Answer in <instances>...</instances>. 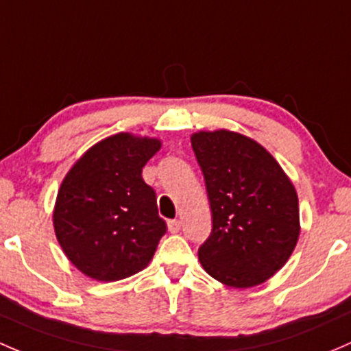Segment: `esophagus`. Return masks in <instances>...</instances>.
<instances>
[{
	"label": "esophagus",
	"mask_w": 351,
	"mask_h": 351,
	"mask_svg": "<svg viewBox=\"0 0 351 351\" xmlns=\"http://www.w3.org/2000/svg\"><path fill=\"white\" fill-rule=\"evenodd\" d=\"M167 228L171 233H179L180 231V221H177V219H171V221H167Z\"/></svg>",
	"instance_id": "34e87169"
}]
</instances>
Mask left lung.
<instances>
[{"mask_svg": "<svg viewBox=\"0 0 351 351\" xmlns=\"http://www.w3.org/2000/svg\"><path fill=\"white\" fill-rule=\"evenodd\" d=\"M213 230L201 245L202 269L218 282L248 289L280 270L298 245L299 201L279 162L258 142L231 130L191 135Z\"/></svg>", "mask_w": 351, "mask_h": 351, "instance_id": "obj_1", "label": "left lung"}]
</instances>
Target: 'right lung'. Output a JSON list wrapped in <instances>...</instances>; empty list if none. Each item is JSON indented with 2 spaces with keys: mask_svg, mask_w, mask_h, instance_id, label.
Instances as JSON below:
<instances>
[{
  "mask_svg": "<svg viewBox=\"0 0 351 351\" xmlns=\"http://www.w3.org/2000/svg\"><path fill=\"white\" fill-rule=\"evenodd\" d=\"M160 147L158 138L117 133L86 150L64 177L53 230L84 276L114 282L150 263L167 226L142 169Z\"/></svg>",
  "mask_w": 351,
  "mask_h": 351,
  "instance_id": "obj_1",
  "label": "right lung"
}]
</instances>
